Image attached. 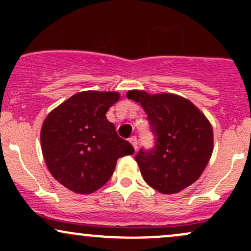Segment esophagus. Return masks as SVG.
Segmentation results:
<instances>
[{"mask_svg": "<svg viewBox=\"0 0 251 251\" xmlns=\"http://www.w3.org/2000/svg\"><path fill=\"white\" fill-rule=\"evenodd\" d=\"M128 142L132 144V146H133L135 151H137V149H138V142H137V137H131V138H129V139H128Z\"/></svg>", "mask_w": 251, "mask_h": 251, "instance_id": "34e87169", "label": "esophagus"}]
</instances>
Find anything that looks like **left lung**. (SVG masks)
Segmentation results:
<instances>
[{
    "mask_svg": "<svg viewBox=\"0 0 251 251\" xmlns=\"http://www.w3.org/2000/svg\"><path fill=\"white\" fill-rule=\"evenodd\" d=\"M148 114L154 146L135 155L144 180L160 194H177L195 183L208 165L214 133L206 117L185 98L128 91Z\"/></svg>",
    "mask_w": 251,
    "mask_h": 251,
    "instance_id": "left-lung-1",
    "label": "left lung"
}]
</instances>
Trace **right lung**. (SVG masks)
<instances>
[{
    "instance_id": "obj_1",
    "label": "right lung",
    "mask_w": 251,
    "mask_h": 251,
    "mask_svg": "<svg viewBox=\"0 0 251 251\" xmlns=\"http://www.w3.org/2000/svg\"><path fill=\"white\" fill-rule=\"evenodd\" d=\"M119 98L118 92H80L54 108L42 124L40 138L47 168L75 194L97 191L113 175L117 160L133 154V146L106 118Z\"/></svg>"
}]
</instances>
